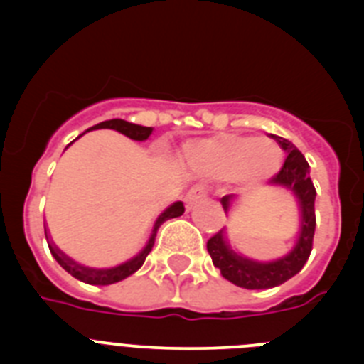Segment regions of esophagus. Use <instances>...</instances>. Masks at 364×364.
<instances>
[{"mask_svg": "<svg viewBox=\"0 0 364 364\" xmlns=\"http://www.w3.org/2000/svg\"><path fill=\"white\" fill-rule=\"evenodd\" d=\"M205 198V189L204 188H193L191 191L186 195V205L188 208H193V205L197 204V202L204 200Z\"/></svg>", "mask_w": 364, "mask_h": 364, "instance_id": "esophagus-1", "label": "esophagus"}]
</instances>
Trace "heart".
I'll return each mask as SVG.
<instances>
[{
	"label": "heart",
	"instance_id": "heart-1",
	"mask_svg": "<svg viewBox=\"0 0 364 364\" xmlns=\"http://www.w3.org/2000/svg\"><path fill=\"white\" fill-rule=\"evenodd\" d=\"M189 160L205 178H231L240 186H257L281 167V149L268 138L217 134L189 146Z\"/></svg>",
	"mask_w": 364,
	"mask_h": 364
}]
</instances>
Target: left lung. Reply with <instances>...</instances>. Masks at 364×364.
I'll use <instances>...</instances> for the list:
<instances>
[{
  "instance_id": "1",
  "label": "left lung",
  "mask_w": 364,
  "mask_h": 364,
  "mask_svg": "<svg viewBox=\"0 0 364 364\" xmlns=\"http://www.w3.org/2000/svg\"><path fill=\"white\" fill-rule=\"evenodd\" d=\"M275 142L284 149L286 160L281 171L269 180L273 188H284L297 200L299 208V231L291 250L286 255L273 260H255L233 250L228 239L226 228L208 240V252L215 268L220 269L222 277L233 282L235 286L246 290H266L275 288L282 282L290 281L306 264L311 253V242L315 233V188L310 178V166L304 154L286 138L269 134ZM239 202L237 195H226L220 198V204L230 213L233 204Z\"/></svg>"
}]
</instances>
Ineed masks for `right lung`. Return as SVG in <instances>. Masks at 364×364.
<instances>
[{
	"instance_id": "right-lung-1",
	"label": "right lung",
	"mask_w": 364,
	"mask_h": 364,
	"mask_svg": "<svg viewBox=\"0 0 364 364\" xmlns=\"http://www.w3.org/2000/svg\"><path fill=\"white\" fill-rule=\"evenodd\" d=\"M95 129H114V131H118V133L124 134V136L131 138V140H136V142H146L147 138L151 136V133H153V127L131 124V122L120 120V118L100 122V124L92 125V127H89L87 131H95ZM85 133H82L80 136H83ZM78 138H76V140H78ZM73 142H70L69 146H73ZM182 213H184V204H182V202H173L171 205H167L166 210H164L162 213L156 217V220H154L153 230H151V235H149V239H147L146 246H144L142 250L136 253V255L131 257L129 260H125V262H122V264H118V266H111V268H89V266L80 264V262H76L74 259H70L69 255H65V253H63L62 250H60V247L53 242V239H50L49 230H47V228H45V237H47L49 250H50V253H53L54 259H56L58 264L62 266L67 273H70L74 279H78V281H82V282H87V284L107 286V284H114V282L124 281V279H127L129 275H133L134 272H138V269L142 268V264L146 262V257L149 255V252L153 250L154 239H156V231H159V228L162 226L166 220L180 217Z\"/></svg>"
}]
</instances>
